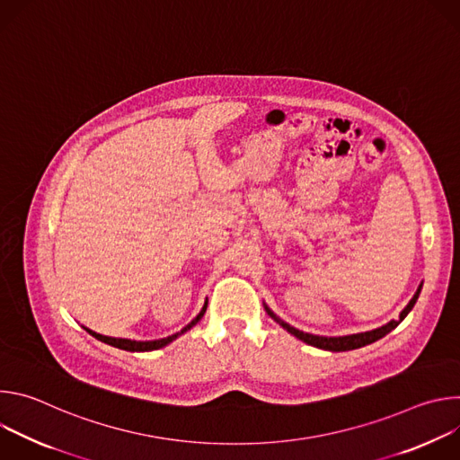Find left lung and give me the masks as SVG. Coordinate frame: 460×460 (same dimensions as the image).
<instances>
[{"instance_id": "8db88e82", "label": "left lung", "mask_w": 460, "mask_h": 460, "mask_svg": "<svg viewBox=\"0 0 460 460\" xmlns=\"http://www.w3.org/2000/svg\"><path fill=\"white\" fill-rule=\"evenodd\" d=\"M420 289H422V284L419 286L417 293L413 295V298L410 300V304L402 309V313L399 314L397 320H391V322H387L385 325L376 327V330H371V332H366V333H357V335H346V337H320V335L304 333V332L296 330V327L289 325L288 322L280 320L268 305H266V311H268V314H270L275 322H279V323L284 327L286 332H289L293 337H296L298 341H302V342H305V344H309V346H314V348L325 349V351H349V349H358V348H364V346H367V344H371V342H376L378 339L385 337L391 330H395V327H397V325L408 316V313L413 309V305H415V302H417V298H419V295H420Z\"/></svg>"}]
</instances>
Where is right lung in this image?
Listing matches in <instances>:
<instances>
[{
    "label": "right lung",
    "instance_id": "1",
    "mask_svg": "<svg viewBox=\"0 0 460 460\" xmlns=\"http://www.w3.org/2000/svg\"><path fill=\"white\" fill-rule=\"evenodd\" d=\"M206 309H208V300H206L202 311H200L199 314H196V318H192V320L183 327L181 332H178V333H174V335H171V337L160 339V341H146V342H142V341H128V339H114V337H105V335L94 333V332L87 330V327H85V332H89L94 339H98V341H102V342H105V344H109V346H114V348H118V349H125V351H153V349H160V348L171 344L174 339H178V337L183 335L187 330H190L192 325H196V322H200V318L204 316Z\"/></svg>",
    "mask_w": 460,
    "mask_h": 460
}]
</instances>
